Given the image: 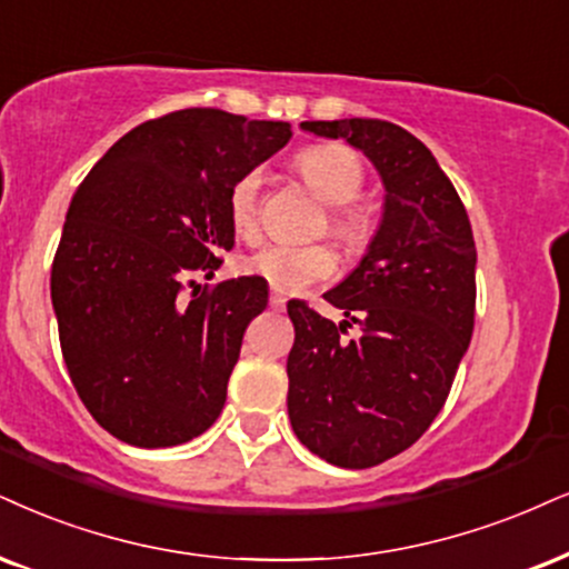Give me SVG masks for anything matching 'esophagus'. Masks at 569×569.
Here are the masks:
<instances>
[{
  "label": "esophagus",
  "instance_id": "obj_1",
  "mask_svg": "<svg viewBox=\"0 0 569 569\" xmlns=\"http://www.w3.org/2000/svg\"><path fill=\"white\" fill-rule=\"evenodd\" d=\"M284 303H287V300H284L282 296H277V292H271V298H269L271 311H284Z\"/></svg>",
  "mask_w": 569,
  "mask_h": 569
}]
</instances>
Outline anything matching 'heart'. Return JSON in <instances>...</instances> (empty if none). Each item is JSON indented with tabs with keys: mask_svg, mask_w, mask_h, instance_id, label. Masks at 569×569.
<instances>
[{
	"mask_svg": "<svg viewBox=\"0 0 569 569\" xmlns=\"http://www.w3.org/2000/svg\"><path fill=\"white\" fill-rule=\"evenodd\" d=\"M298 173L306 187L329 206V231L350 250H359L369 240L367 223L356 210L346 208L361 194L363 163L346 144H313L300 152ZM258 189L261 173L248 171L229 189V223L237 237L252 240L258 234ZM242 271L261 277L271 290L298 292L325 282L338 271V256L329 244H263L242 261Z\"/></svg>",
	"mask_w": 569,
	"mask_h": 569,
	"instance_id": "obj_1",
	"label": "heart"
}]
</instances>
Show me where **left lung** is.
<instances>
[{
    "mask_svg": "<svg viewBox=\"0 0 569 569\" xmlns=\"http://www.w3.org/2000/svg\"><path fill=\"white\" fill-rule=\"evenodd\" d=\"M300 129L346 139L385 184L367 256L325 296L348 321L287 303L296 325L287 356L292 430L329 465L367 469L417 443L443 409L472 338L478 250L451 179L401 126L340 118ZM350 320L361 339L345 340Z\"/></svg>",
    "mask_w": 569,
    "mask_h": 569,
    "instance_id": "obj_1",
    "label": "left lung"
}]
</instances>
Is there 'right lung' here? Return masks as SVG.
Returning a JSON list of instances; mask_svg holds the SVG:
<instances>
[{"label": "right lung", "mask_w": 569, "mask_h": 569, "mask_svg": "<svg viewBox=\"0 0 569 569\" xmlns=\"http://www.w3.org/2000/svg\"><path fill=\"white\" fill-rule=\"evenodd\" d=\"M290 137L284 121L177 110L118 139L76 189L52 306L70 382L113 438L168 448L219 419L269 290L261 277L200 290L194 273L213 277L234 244L229 189Z\"/></svg>", "instance_id": "1"}]
</instances>
